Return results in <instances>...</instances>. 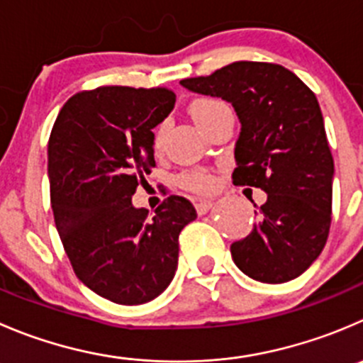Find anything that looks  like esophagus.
Segmentation results:
<instances>
[{"instance_id": "34e87169", "label": "esophagus", "mask_w": 363, "mask_h": 363, "mask_svg": "<svg viewBox=\"0 0 363 363\" xmlns=\"http://www.w3.org/2000/svg\"><path fill=\"white\" fill-rule=\"evenodd\" d=\"M195 207H196V213H199V214H206L207 211H209L211 207H213V200H199V202L195 203Z\"/></svg>"}]
</instances>
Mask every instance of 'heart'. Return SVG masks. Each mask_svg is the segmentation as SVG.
Wrapping results in <instances>:
<instances>
[{
    "mask_svg": "<svg viewBox=\"0 0 363 363\" xmlns=\"http://www.w3.org/2000/svg\"><path fill=\"white\" fill-rule=\"evenodd\" d=\"M189 113H191L193 121L207 131L211 124L218 121L223 115L232 113L230 106L225 103L223 99L214 96H202L196 97L195 101H191L189 104ZM164 138H167V122H160V124L154 128L152 133V149L156 152H160L164 145ZM179 184L182 188L189 189V191L195 193H211L216 188V177L211 174L206 168H193V170H186L179 175Z\"/></svg>",
    "mask_w": 363,
    "mask_h": 363,
    "instance_id": "obj_1",
    "label": "heart"
}]
</instances>
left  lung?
Segmentation results:
<instances>
[{
  "label": "left lung",
  "instance_id": "1",
  "mask_svg": "<svg viewBox=\"0 0 363 363\" xmlns=\"http://www.w3.org/2000/svg\"><path fill=\"white\" fill-rule=\"evenodd\" d=\"M181 84L232 103L241 121L232 182L267 193L259 223L230 245L235 266L264 284L300 277L323 252L332 223L333 156L315 94L269 62L228 63Z\"/></svg>",
  "mask_w": 363,
  "mask_h": 363
}]
</instances>
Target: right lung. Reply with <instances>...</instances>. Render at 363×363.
Masks as SVG:
<instances>
[{"instance_id":"right-lung-1","label":"right lung","mask_w":363,"mask_h":363,"mask_svg":"<svg viewBox=\"0 0 363 363\" xmlns=\"http://www.w3.org/2000/svg\"><path fill=\"white\" fill-rule=\"evenodd\" d=\"M175 104L167 86H99L63 104L48 142L55 225L77 279L118 305L160 296L179 260V234L196 218L184 196L156 213L131 203L156 167L152 129Z\"/></svg>"}]
</instances>
